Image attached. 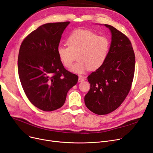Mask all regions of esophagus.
I'll return each instance as SVG.
<instances>
[{"label":"esophagus","instance_id":"34e87169","mask_svg":"<svg viewBox=\"0 0 153 153\" xmlns=\"http://www.w3.org/2000/svg\"><path fill=\"white\" fill-rule=\"evenodd\" d=\"M84 80H85V79H84V77H82V76H79V78H78V82H82Z\"/></svg>","mask_w":153,"mask_h":153}]
</instances>
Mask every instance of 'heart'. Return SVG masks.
I'll list each match as a JSON object with an SVG mask.
<instances>
[{
    "label": "heart",
    "instance_id": "b5f03b06",
    "mask_svg": "<svg viewBox=\"0 0 153 153\" xmlns=\"http://www.w3.org/2000/svg\"><path fill=\"white\" fill-rule=\"evenodd\" d=\"M67 46L57 48L59 60L66 68H70L76 59L79 60L71 71L81 74L88 69L97 70L108 57L110 48L109 38L86 30L78 29L67 39Z\"/></svg>",
    "mask_w": 153,
    "mask_h": 153
}]
</instances>
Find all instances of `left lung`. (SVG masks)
Returning <instances> with one entry per match:
<instances>
[{"mask_svg": "<svg viewBox=\"0 0 153 153\" xmlns=\"http://www.w3.org/2000/svg\"><path fill=\"white\" fill-rule=\"evenodd\" d=\"M110 30L111 41L105 63L88 76L90 89L84 97L87 108L97 115H106L118 108L127 97L135 71V54L129 39L115 27Z\"/></svg>", "mask_w": 153, "mask_h": 153, "instance_id": "1", "label": "left lung"}]
</instances>
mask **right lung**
Listing matches in <instances>:
<instances>
[{
	"instance_id": "1",
	"label": "right lung",
	"mask_w": 153,
	"mask_h": 153,
	"mask_svg": "<svg viewBox=\"0 0 153 153\" xmlns=\"http://www.w3.org/2000/svg\"><path fill=\"white\" fill-rule=\"evenodd\" d=\"M70 22L43 25L22 41L18 55V74L30 102L45 111L64 105L67 92L78 76L67 71L57 55L62 35Z\"/></svg>"
}]
</instances>
